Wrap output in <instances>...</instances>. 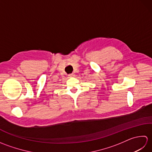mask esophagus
I'll list each match as a JSON object with an SVG mask.
<instances>
[{"mask_svg":"<svg viewBox=\"0 0 152 152\" xmlns=\"http://www.w3.org/2000/svg\"><path fill=\"white\" fill-rule=\"evenodd\" d=\"M68 76H69V78H73V77L75 76V74L74 73H71V74H69V75H68Z\"/></svg>","mask_w":152,"mask_h":152,"instance_id":"obj_1","label":"esophagus"}]
</instances>
